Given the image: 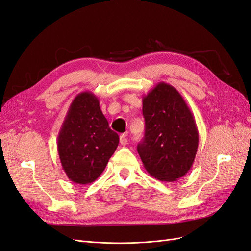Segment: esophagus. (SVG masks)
Segmentation results:
<instances>
[{
	"label": "esophagus",
	"instance_id": "34e87169",
	"mask_svg": "<svg viewBox=\"0 0 251 251\" xmlns=\"http://www.w3.org/2000/svg\"><path fill=\"white\" fill-rule=\"evenodd\" d=\"M119 141H120V143H121V144H123V146H126V144L127 143V138H126V135H125V134L120 135V137H119Z\"/></svg>",
	"mask_w": 251,
	"mask_h": 251
}]
</instances>
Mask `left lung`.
<instances>
[{"label":"left lung","mask_w":251,"mask_h":251,"mask_svg":"<svg viewBox=\"0 0 251 251\" xmlns=\"http://www.w3.org/2000/svg\"><path fill=\"white\" fill-rule=\"evenodd\" d=\"M146 133L137 151L144 169L160 181L173 182L191 170L199 144L196 121L183 97L159 82L142 98Z\"/></svg>","instance_id":"left-lung-1"}]
</instances>
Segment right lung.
<instances>
[{
	"instance_id": "obj_1",
	"label": "right lung",
	"mask_w": 251,
	"mask_h": 251,
	"mask_svg": "<svg viewBox=\"0 0 251 251\" xmlns=\"http://www.w3.org/2000/svg\"><path fill=\"white\" fill-rule=\"evenodd\" d=\"M118 143V134L110 128L98 98L89 91L76 95L57 137L59 160L67 177L76 184L92 183Z\"/></svg>"
}]
</instances>
